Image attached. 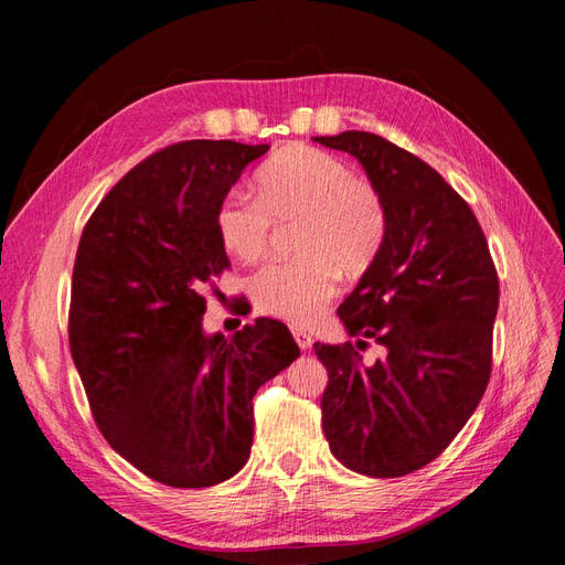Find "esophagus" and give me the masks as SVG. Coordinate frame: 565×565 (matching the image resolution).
I'll return each instance as SVG.
<instances>
[{"mask_svg":"<svg viewBox=\"0 0 565 565\" xmlns=\"http://www.w3.org/2000/svg\"><path fill=\"white\" fill-rule=\"evenodd\" d=\"M292 337H295V341H297V347L301 349V351H309L311 349V344H313V339H311V334L306 332V330H301V328H292Z\"/></svg>","mask_w":565,"mask_h":565,"instance_id":"esophagus-1","label":"esophagus"}]
</instances>
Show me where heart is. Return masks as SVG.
I'll return each instance as SVG.
<instances>
[{
	"label": "heart",
	"mask_w": 565,
	"mask_h": 565,
	"mask_svg": "<svg viewBox=\"0 0 565 565\" xmlns=\"http://www.w3.org/2000/svg\"><path fill=\"white\" fill-rule=\"evenodd\" d=\"M256 198L231 193L218 204L216 233L243 264L268 256L273 224L297 221L295 262L268 266L249 282L256 311L289 324H311L339 289L374 264L386 235V204L372 181L311 146H289L256 174Z\"/></svg>",
	"instance_id": "obj_1"
}]
</instances>
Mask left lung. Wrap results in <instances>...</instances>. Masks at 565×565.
Listing matches in <instances>:
<instances>
[{"instance_id": "left-lung-1", "label": "left lung", "mask_w": 565, "mask_h": 565, "mask_svg": "<svg viewBox=\"0 0 565 565\" xmlns=\"http://www.w3.org/2000/svg\"><path fill=\"white\" fill-rule=\"evenodd\" d=\"M365 167L386 204L374 264L339 306L347 344L313 349L328 370L320 409L332 455L372 478L413 473L446 450L481 403L492 370L500 280L469 204L434 167L377 134L316 136Z\"/></svg>"}]
</instances>
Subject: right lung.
<instances>
[{
  "label": "right lung",
  "mask_w": 565,
  "mask_h": 565,
  "mask_svg": "<svg viewBox=\"0 0 565 565\" xmlns=\"http://www.w3.org/2000/svg\"><path fill=\"white\" fill-rule=\"evenodd\" d=\"M268 150L181 141L136 164L82 231L67 334L96 426L141 473L210 488L245 467L252 398L299 358L282 322L204 334L202 292L231 264L218 204Z\"/></svg>",
  "instance_id": "right-lung-1"
}]
</instances>
